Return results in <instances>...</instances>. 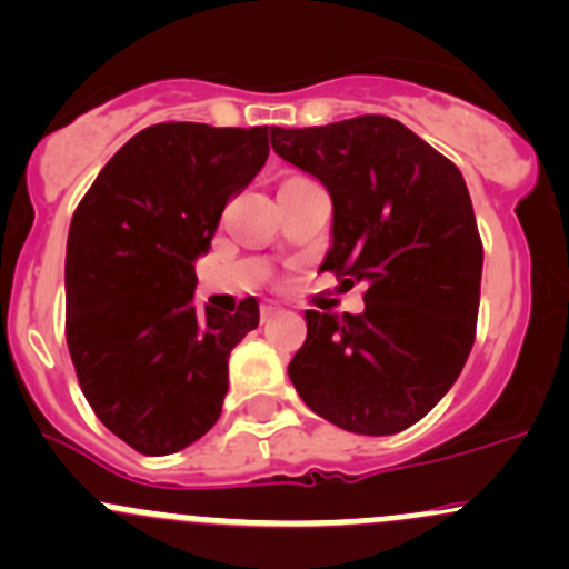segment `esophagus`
<instances>
[{
  "instance_id": "obj_1",
  "label": "esophagus",
  "mask_w": 569,
  "mask_h": 569,
  "mask_svg": "<svg viewBox=\"0 0 569 569\" xmlns=\"http://www.w3.org/2000/svg\"><path fill=\"white\" fill-rule=\"evenodd\" d=\"M278 313H280V306H278V302H261V319L263 321H267V319H272V317H278Z\"/></svg>"
}]
</instances>
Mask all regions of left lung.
Segmentation results:
<instances>
[{
    "label": "left lung",
    "instance_id": "1",
    "mask_svg": "<svg viewBox=\"0 0 569 569\" xmlns=\"http://www.w3.org/2000/svg\"><path fill=\"white\" fill-rule=\"evenodd\" d=\"M269 134L283 162L330 192L321 269L366 283L360 313L306 311L289 380L347 432H401L449 393L473 347L485 252L465 178L382 114Z\"/></svg>",
    "mask_w": 569,
    "mask_h": 569
}]
</instances>
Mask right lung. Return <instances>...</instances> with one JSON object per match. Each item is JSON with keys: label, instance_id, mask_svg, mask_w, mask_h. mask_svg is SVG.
Returning <instances> with one entry per match:
<instances>
[{"label": "right lung", "instance_id": "right-lung-1", "mask_svg": "<svg viewBox=\"0 0 569 569\" xmlns=\"http://www.w3.org/2000/svg\"><path fill=\"white\" fill-rule=\"evenodd\" d=\"M267 157V126H148L73 211L68 352L99 421L140 455H176L220 418L228 355L258 327V300L200 311L194 261Z\"/></svg>", "mask_w": 569, "mask_h": 569}]
</instances>
